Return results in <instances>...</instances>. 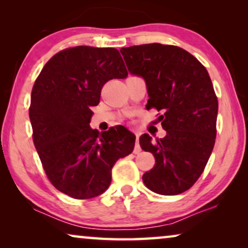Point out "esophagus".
Returning <instances> with one entry per match:
<instances>
[{"label": "esophagus", "instance_id": "1", "mask_svg": "<svg viewBox=\"0 0 248 248\" xmlns=\"http://www.w3.org/2000/svg\"><path fill=\"white\" fill-rule=\"evenodd\" d=\"M133 152L135 155L140 154L141 152V147H140V144H139V135L138 134H137V141H135V147H134Z\"/></svg>", "mask_w": 248, "mask_h": 248}]
</instances>
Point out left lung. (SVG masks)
<instances>
[{
	"mask_svg": "<svg viewBox=\"0 0 248 248\" xmlns=\"http://www.w3.org/2000/svg\"><path fill=\"white\" fill-rule=\"evenodd\" d=\"M130 73L145 81L147 108L167 132L152 142L140 137L142 150L155 155V167L142 176L152 192L177 195L191 188L204 170L215 147L218 98L208 71L181 47L145 44L121 49Z\"/></svg>",
	"mask_w": 248,
	"mask_h": 248,
	"instance_id": "8db88e82",
	"label": "left lung"
}]
</instances>
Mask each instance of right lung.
Wrapping results in <instances>:
<instances>
[{
  "instance_id": "obj_1",
  "label": "right lung",
  "mask_w": 248,
  "mask_h": 248,
  "mask_svg": "<svg viewBox=\"0 0 248 248\" xmlns=\"http://www.w3.org/2000/svg\"><path fill=\"white\" fill-rule=\"evenodd\" d=\"M126 77L116 48L77 46L55 54L35 81L29 108L33 144L49 182L71 198L104 193L115 162L133 151L135 135L127 128L99 133L89 125L104 84Z\"/></svg>"
}]
</instances>
